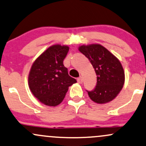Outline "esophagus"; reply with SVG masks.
<instances>
[{"mask_svg":"<svg viewBox=\"0 0 146 146\" xmlns=\"http://www.w3.org/2000/svg\"><path fill=\"white\" fill-rule=\"evenodd\" d=\"M77 82H78V83L79 84L83 83V78H82L81 76L78 77V78H77Z\"/></svg>","mask_w":146,"mask_h":146,"instance_id":"1","label":"esophagus"}]
</instances>
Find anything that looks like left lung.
I'll list each match as a JSON object with an SVG mask.
<instances>
[{
    "mask_svg": "<svg viewBox=\"0 0 146 146\" xmlns=\"http://www.w3.org/2000/svg\"><path fill=\"white\" fill-rule=\"evenodd\" d=\"M78 50L92 65L97 76L95 88L87 91L94 102L104 104L117 96L124 83L125 75L120 61L100 44L83 45Z\"/></svg>",
    "mask_w": 146,
    "mask_h": 146,
    "instance_id": "1",
    "label": "left lung"
}]
</instances>
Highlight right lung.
I'll use <instances>...</instances> for the list:
<instances>
[{
	"instance_id": "right-lung-1",
	"label": "right lung",
	"mask_w": 146,
	"mask_h": 146,
	"mask_svg": "<svg viewBox=\"0 0 146 146\" xmlns=\"http://www.w3.org/2000/svg\"><path fill=\"white\" fill-rule=\"evenodd\" d=\"M67 46L53 45L44 51L32 65L29 86L34 96L43 104L55 107L62 102L68 87L76 80L70 76L63 60L68 54Z\"/></svg>"
}]
</instances>
